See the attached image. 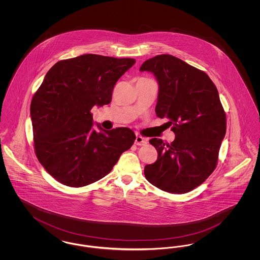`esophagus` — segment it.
I'll return each instance as SVG.
<instances>
[{
  "label": "esophagus",
  "instance_id": "esophagus-1",
  "mask_svg": "<svg viewBox=\"0 0 260 260\" xmlns=\"http://www.w3.org/2000/svg\"><path fill=\"white\" fill-rule=\"evenodd\" d=\"M135 143H136V145H138V146H143V145L147 144V139L142 137L141 136H136Z\"/></svg>",
  "mask_w": 260,
  "mask_h": 260
}]
</instances>
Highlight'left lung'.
I'll return each mask as SVG.
<instances>
[{"label": "left lung", "mask_w": 260, "mask_h": 260, "mask_svg": "<svg viewBox=\"0 0 260 260\" xmlns=\"http://www.w3.org/2000/svg\"><path fill=\"white\" fill-rule=\"evenodd\" d=\"M159 83L156 114L167 118L175 135L171 144L152 138L157 161L146 165L151 184L172 194H184L201 185L215 170L226 133V114L217 88L204 71L170 54L144 62Z\"/></svg>", "instance_id": "left-lung-1"}]
</instances>
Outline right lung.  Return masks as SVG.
Segmentation results:
<instances>
[{"mask_svg": "<svg viewBox=\"0 0 260 260\" xmlns=\"http://www.w3.org/2000/svg\"><path fill=\"white\" fill-rule=\"evenodd\" d=\"M134 58L84 54L56 62L31 101L34 148L38 160L58 182L91 184L110 173L136 135L128 127L96 132L91 108L112 100L117 81Z\"/></svg>", "mask_w": 260, "mask_h": 260, "instance_id": "obj_1", "label": "right lung"}]
</instances>
